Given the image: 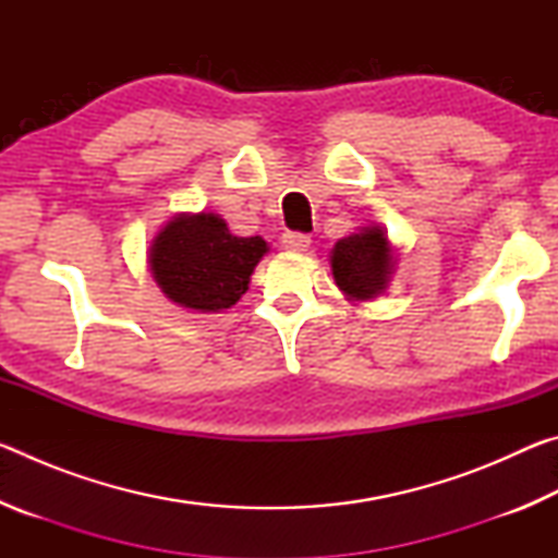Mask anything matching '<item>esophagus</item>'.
<instances>
[{
	"label": "esophagus",
	"instance_id": "obj_1",
	"mask_svg": "<svg viewBox=\"0 0 558 558\" xmlns=\"http://www.w3.org/2000/svg\"><path fill=\"white\" fill-rule=\"evenodd\" d=\"M282 248L292 251V253H305L310 248V235L298 233V231L282 233Z\"/></svg>",
	"mask_w": 558,
	"mask_h": 558
}]
</instances>
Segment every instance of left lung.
I'll return each instance as SVG.
<instances>
[{
  "instance_id": "left-lung-1",
  "label": "left lung",
  "mask_w": 558,
  "mask_h": 558,
  "mask_svg": "<svg viewBox=\"0 0 558 558\" xmlns=\"http://www.w3.org/2000/svg\"><path fill=\"white\" fill-rule=\"evenodd\" d=\"M335 286L349 302H366L384 295L396 270V248L384 226H362L344 235L329 251Z\"/></svg>"
}]
</instances>
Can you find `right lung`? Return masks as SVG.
Returning <instances> with one entry per match:
<instances>
[{"label":"right lung","instance_id":"1","mask_svg":"<svg viewBox=\"0 0 558 558\" xmlns=\"http://www.w3.org/2000/svg\"><path fill=\"white\" fill-rule=\"evenodd\" d=\"M268 251L260 235H233L214 211L174 214L149 243L147 266L174 305L221 313L245 295Z\"/></svg>","mask_w":558,"mask_h":558}]
</instances>
